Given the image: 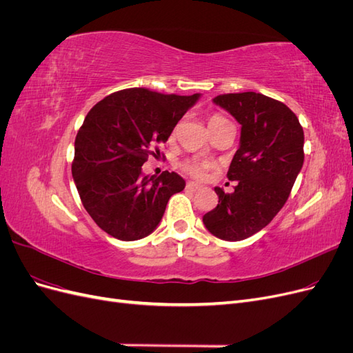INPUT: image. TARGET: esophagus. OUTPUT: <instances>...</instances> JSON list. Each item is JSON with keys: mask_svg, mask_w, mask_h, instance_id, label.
<instances>
[{"mask_svg": "<svg viewBox=\"0 0 353 353\" xmlns=\"http://www.w3.org/2000/svg\"><path fill=\"white\" fill-rule=\"evenodd\" d=\"M187 188L191 190V191H197V190L201 188V185L197 184V183H191V181H190V183H187Z\"/></svg>", "mask_w": 353, "mask_h": 353, "instance_id": "esophagus-1", "label": "esophagus"}]
</instances>
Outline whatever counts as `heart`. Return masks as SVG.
<instances>
[{"label":"heart","instance_id":"1","mask_svg":"<svg viewBox=\"0 0 353 353\" xmlns=\"http://www.w3.org/2000/svg\"><path fill=\"white\" fill-rule=\"evenodd\" d=\"M222 121H227L225 117H222L219 114H212L209 117V128H212L213 125H216ZM210 168V163L208 162H201V160H187V162L183 163V169L185 170L187 174H190L191 176L194 178H203L206 175V170Z\"/></svg>","mask_w":353,"mask_h":353}]
</instances>
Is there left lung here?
Listing matches in <instances>:
<instances>
[{"label":"left lung","instance_id":"obj_1","mask_svg":"<svg viewBox=\"0 0 353 353\" xmlns=\"http://www.w3.org/2000/svg\"><path fill=\"white\" fill-rule=\"evenodd\" d=\"M213 103L241 125L227 174L237 185L231 194L215 187L218 206L203 223L221 240L240 241L268 225L285 205L303 166V128L284 103L259 92L222 94Z\"/></svg>","mask_w":353,"mask_h":353}]
</instances>
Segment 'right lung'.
I'll return each instance as SVG.
<instances>
[{"label":"right lung","mask_w":353,"mask_h":353,"mask_svg":"<svg viewBox=\"0 0 353 353\" xmlns=\"http://www.w3.org/2000/svg\"><path fill=\"white\" fill-rule=\"evenodd\" d=\"M199 97L128 88L104 97L85 116L72 176L85 210L109 236L144 239L159 225L170 196L184 190L178 174L143 175L141 166Z\"/></svg>","instance_id":"1"}]
</instances>
